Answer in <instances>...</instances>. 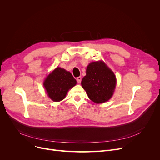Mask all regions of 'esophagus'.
Here are the masks:
<instances>
[{"instance_id": "34e87169", "label": "esophagus", "mask_w": 160, "mask_h": 160, "mask_svg": "<svg viewBox=\"0 0 160 160\" xmlns=\"http://www.w3.org/2000/svg\"><path fill=\"white\" fill-rule=\"evenodd\" d=\"M81 79H82V77H81V76H79V77H77V81L79 83H81Z\"/></svg>"}]
</instances>
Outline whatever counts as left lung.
<instances>
[{
	"label": "left lung",
	"mask_w": 160,
	"mask_h": 160,
	"mask_svg": "<svg viewBox=\"0 0 160 160\" xmlns=\"http://www.w3.org/2000/svg\"><path fill=\"white\" fill-rule=\"evenodd\" d=\"M116 85L113 73L103 61L92 62L87 67L81 85L89 98L95 103L108 101L113 95Z\"/></svg>",
	"instance_id": "left-lung-1"
}]
</instances>
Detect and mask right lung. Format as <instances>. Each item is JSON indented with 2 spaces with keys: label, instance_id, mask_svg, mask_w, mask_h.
<instances>
[{
  "label": "right lung",
  "instance_id": "right-lung-1",
  "mask_svg": "<svg viewBox=\"0 0 160 160\" xmlns=\"http://www.w3.org/2000/svg\"><path fill=\"white\" fill-rule=\"evenodd\" d=\"M77 83L70 72L57 67L47 76L44 81V87L49 98L54 101L63 99L69 89Z\"/></svg>",
  "mask_w": 160,
  "mask_h": 160
}]
</instances>
